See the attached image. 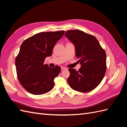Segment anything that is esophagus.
Returning a JSON list of instances; mask_svg holds the SVG:
<instances>
[{
	"mask_svg": "<svg viewBox=\"0 0 127 127\" xmlns=\"http://www.w3.org/2000/svg\"><path fill=\"white\" fill-rule=\"evenodd\" d=\"M61 70H64V69H66V67H61Z\"/></svg>",
	"mask_w": 127,
	"mask_h": 127,
	"instance_id": "34e87169",
	"label": "esophagus"
}]
</instances>
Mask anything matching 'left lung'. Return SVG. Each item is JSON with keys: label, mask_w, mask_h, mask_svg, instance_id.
Segmentation results:
<instances>
[{"label": "left lung", "mask_w": 127, "mask_h": 127, "mask_svg": "<svg viewBox=\"0 0 127 127\" xmlns=\"http://www.w3.org/2000/svg\"><path fill=\"white\" fill-rule=\"evenodd\" d=\"M64 35L74 44L76 56L81 64L78 71L68 69L69 85L72 89L80 92L93 90L100 84L106 72L104 50L95 36L80 30L67 31Z\"/></svg>", "instance_id": "left-lung-1"}]
</instances>
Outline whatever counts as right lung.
I'll list each match as a JSON object with an SVG mask.
<instances>
[{"mask_svg": "<svg viewBox=\"0 0 127 127\" xmlns=\"http://www.w3.org/2000/svg\"><path fill=\"white\" fill-rule=\"evenodd\" d=\"M64 33V31L41 32L22 43L15 65L19 82L29 93L42 95L54 87V79L58 76L61 68L49 67L44 62L46 57L51 56L55 44Z\"/></svg>", "mask_w": 127, "mask_h": 127, "instance_id": "obj_1", "label": "right lung"}]
</instances>
